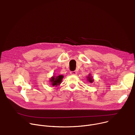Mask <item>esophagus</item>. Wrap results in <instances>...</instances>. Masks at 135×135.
Wrapping results in <instances>:
<instances>
[{
	"mask_svg": "<svg viewBox=\"0 0 135 135\" xmlns=\"http://www.w3.org/2000/svg\"><path fill=\"white\" fill-rule=\"evenodd\" d=\"M77 74V73L76 71H72L70 72V74L73 75H75Z\"/></svg>",
	"mask_w": 135,
	"mask_h": 135,
	"instance_id": "obj_1",
	"label": "esophagus"
}]
</instances>
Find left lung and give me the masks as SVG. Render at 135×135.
Returning a JSON list of instances; mask_svg holds the SVG:
<instances>
[{
    "instance_id": "1",
    "label": "left lung",
    "mask_w": 135,
    "mask_h": 135,
    "mask_svg": "<svg viewBox=\"0 0 135 135\" xmlns=\"http://www.w3.org/2000/svg\"><path fill=\"white\" fill-rule=\"evenodd\" d=\"M88 81L90 82H93V80L92 79V78H91V77L90 76V75H89L88 76Z\"/></svg>"
}]
</instances>
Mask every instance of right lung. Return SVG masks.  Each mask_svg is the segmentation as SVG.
<instances>
[{
	"mask_svg": "<svg viewBox=\"0 0 135 135\" xmlns=\"http://www.w3.org/2000/svg\"><path fill=\"white\" fill-rule=\"evenodd\" d=\"M63 77L64 76L62 75H59L56 78L55 76L52 77L51 79V82H52V84L53 85H59L61 82V81H62Z\"/></svg>",
	"mask_w": 135,
	"mask_h": 135,
	"instance_id": "1",
	"label": "right lung"
}]
</instances>
